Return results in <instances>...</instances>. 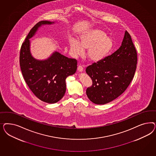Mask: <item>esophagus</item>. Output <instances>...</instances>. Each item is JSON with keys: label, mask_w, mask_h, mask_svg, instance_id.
<instances>
[{"label": "esophagus", "mask_w": 156, "mask_h": 156, "mask_svg": "<svg viewBox=\"0 0 156 156\" xmlns=\"http://www.w3.org/2000/svg\"><path fill=\"white\" fill-rule=\"evenodd\" d=\"M83 70H84V69H83V67L82 66H78V71H79V72H82V71H83Z\"/></svg>", "instance_id": "1"}]
</instances>
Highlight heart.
<instances>
[{
	"mask_svg": "<svg viewBox=\"0 0 156 156\" xmlns=\"http://www.w3.org/2000/svg\"><path fill=\"white\" fill-rule=\"evenodd\" d=\"M114 47L113 39L106 36L104 31L94 28L81 34L79 37V42L70 39L69 47L74 57L82 56L84 49H87V57L91 61H101L112 51Z\"/></svg>",
	"mask_w": 156,
	"mask_h": 156,
	"instance_id": "heart-1",
	"label": "heart"
}]
</instances>
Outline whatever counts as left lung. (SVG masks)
I'll list each match as a JSON object with an SVG mask.
<instances>
[{
  "label": "left lung",
  "instance_id": "8db88e82",
  "mask_svg": "<svg viewBox=\"0 0 156 156\" xmlns=\"http://www.w3.org/2000/svg\"><path fill=\"white\" fill-rule=\"evenodd\" d=\"M137 54L132 38L125 31L121 46L111 55L87 67L93 84L86 94L94 104L104 105L116 99L127 89L137 67Z\"/></svg>",
  "mask_w": 156,
  "mask_h": 156
}]
</instances>
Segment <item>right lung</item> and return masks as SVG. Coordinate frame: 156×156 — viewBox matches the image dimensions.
<instances>
[{
	"label": "right lung",
	"instance_id": "add662e5",
	"mask_svg": "<svg viewBox=\"0 0 156 156\" xmlns=\"http://www.w3.org/2000/svg\"><path fill=\"white\" fill-rule=\"evenodd\" d=\"M54 22L42 20L36 24L22 45L20 66L24 79L30 90L39 99L48 104H54L63 98L66 89V79L74 74L77 61L57 51L44 60L34 58L30 51V39L42 25Z\"/></svg>",
	"mask_w": 156,
	"mask_h": 156
}]
</instances>
